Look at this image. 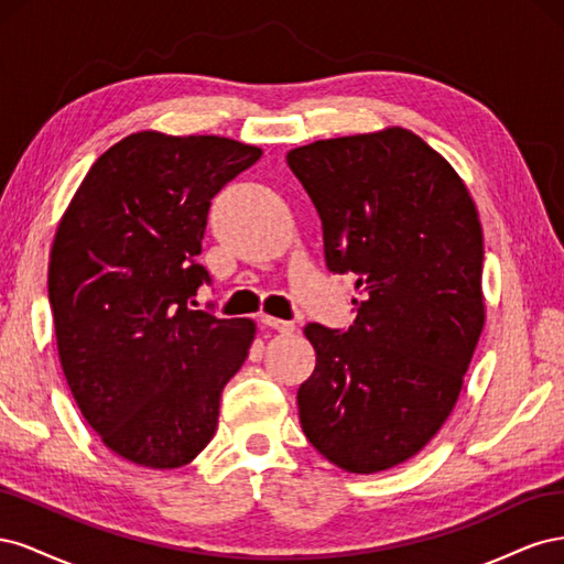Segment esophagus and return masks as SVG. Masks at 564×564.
Segmentation results:
<instances>
[{
	"label": "esophagus",
	"instance_id": "esophagus-1",
	"mask_svg": "<svg viewBox=\"0 0 564 564\" xmlns=\"http://www.w3.org/2000/svg\"><path fill=\"white\" fill-rule=\"evenodd\" d=\"M261 322L265 324V327L275 329V332H280V334H289V332H294V329H296V324H294V322L280 319V317H272V315H263V317H261Z\"/></svg>",
	"mask_w": 564,
	"mask_h": 564
}]
</instances>
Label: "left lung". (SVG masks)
Returning <instances> with one entry per match:
<instances>
[{
    "label": "left lung",
    "mask_w": 564,
    "mask_h": 564,
    "mask_svg": "<svg viewBox=\"0 0 564 564\" xmlns=\"http://www.w3.org/2000/svg\"><path fill=\"white\" fill-rule=\"evenodd\" d=\"M286 162L322 218L324 259L362 301L348 332L308 324L301 429L357 475L416 456L449 419L485 327L482 226L454 166L414 131L315 141Z\"/></svg>",
    "instance_id": "left-lung-1"
}]
</instances>
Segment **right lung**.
Returning <instances> with one entry per match:
<instances>
[{"label":"right lung","mask_w":564,"mask_h":564,"mask_svg":"<svg viewBox=\"0 0 564 564\" xmlns=\"http://www.w3.org/2000/svg\"><path fill=\"white\" fill-rule=\"evenodd\" d=\"M263 155L224 135L139 131L108 148L61 216L48 303L65 381L100 442L183 468L209 445L253 319L193 311L212 197Z\"/></svg>","instance_id":"right-lung-1"}]
</instances>
